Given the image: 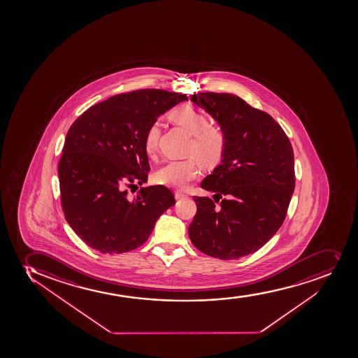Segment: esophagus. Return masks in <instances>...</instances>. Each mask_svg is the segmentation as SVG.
Instances as JSON below:
<instances>
[{
  "label": "esophagus",
  "mask_w": 358,
  "mask_h": 358,
  "mask_svg": "<svg viewBox=\"0 0 358 358\" xmlns=\"http://www.w3.org/2000/svg\"><path fill=\"white\" fill-rule=\"evenodd\" d=\"M187 197H188V195H185V194H183V192H175V199H176V200H182V199H187Z\"/></svg>",
  "instance_id": "1"
}]
</instances>
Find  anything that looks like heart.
Listing matches in <instances>:
<instances>
[{
  "label": "heart",
  "mask_w": 358,
  "mask_h": 358,
  "mask_svg": "<svg viewBox=\"0 0 358 358\" xmlns=\"http://www.w3.org/2000/svg\"><path fill=\"white\" fill-rule=\"evenodd\" d=\"M169 120L192 136L187 155L194 157L183 161L169 162L156 173V181L170 188L185 189L200 173V164L206 168L217 166L222 159L227 138L222 129L210 125L207 115L192 105H182L170 112ZM161 127L157 123L148 127L144 139L145 152L150 158L156 157Z\"/></svg>",
  "instance_id": "heart-1"
}]
</instances>
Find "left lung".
I'll use <instances>...</instances> for the list:
<instances>
[{
	"mask_svg": "<svg viewBox=\"0 0 358 358\" xmlns=\"http://www.w3.org/2000/svg\"><path fill=\"white\" fill-rule=\"evenodd\" d=\"M190 100L217 122L227 146L221 164L201 182L217 199L194 196L197 212L189 238L213 258L246 257L284 222L296 185L292 145L268 113L240 96L206 92Z\"/></svg>",
	"mask_w": 358,
	"mask_h": 358,
	"instance_id": "left-lung-1",
	"label": "left lung"
}]
</instances>
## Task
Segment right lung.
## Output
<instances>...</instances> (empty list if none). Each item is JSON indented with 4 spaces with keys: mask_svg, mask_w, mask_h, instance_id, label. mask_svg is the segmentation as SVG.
Listing matches in <instances>:
<instances>
[{
    "mask_svg": "<svg viewBox=\"0 0 358 358\" xmlns=\"http://www.w3.org/2000/svg\"><path fill=\"white\" fill-rule=\"evenodd\" d=\"M185 100L164 90L122 93L93 105L69 127L58 168L62 210L87 246L106 254L135 250L176 203L164 185L141 188L135 196L129 189L148 181V127Z\"/></svg>",
    "mask_w": 358,
    "mask_h": 358,
    "instance_id": "right-lung-1",
    "label": "right lung"
}]
</instances>
